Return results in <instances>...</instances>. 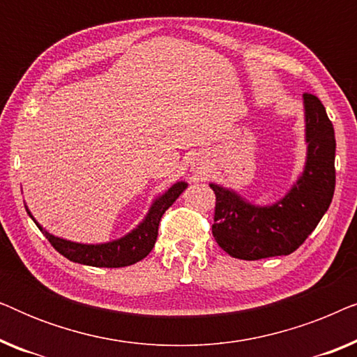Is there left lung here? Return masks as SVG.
<instances>
[{
  "instance_id": "obj_1",
  "label": "left lung",
  "mask_w": 357,
  "mask_h": 357,
  "mask_svg": "<svg viewBox=\"0 0 357 357\" xmlns=\"http://www.w3.org/2000/svg\"><path fill=\"white\" fill-rule=\"evenodd\" d=\"M305 164L286 195L255 204L236 190L209 183L216 193L213 236L224 252L241 260L289 255L324 218L335 193V130L319 97L302 96Z\"/></svg>"
}]
</instances>
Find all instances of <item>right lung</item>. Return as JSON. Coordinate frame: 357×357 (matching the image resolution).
Listing matches in <instances>:
<instances>
[{
  "label": "right lung",
  "mask_w": 357,
  "mask_h": 357,
  "mask_svg": "<svg viewBox=\"0 0 357 357\" xmlns=\"http://www.w3.org/2000/svg\"><path fill=\"white\" fill-rule=\"evenodd\" d=\"M187 187L188 183L182 182V180L174 183L172 187L165 190L162 195H159L154 199L148 209V213H146L144 219L133 231L125 234L123 237L104 243H81L53 236V234L48 232L47 229H43L37 222V219L32 216L31 209L26 204L24 206H26L27 214L36 222V226L43 232V236L48 238V242L52 243L53 248L56 252H60L63 257H66L68 260L97 268H121L133 265V263L143 260L144 257L149 255L155 241H158L160 218L172 206L175 199L183 193V190Z\"/></svg>",
  "instance_id": "right-lung-1"
}]
</instances>
